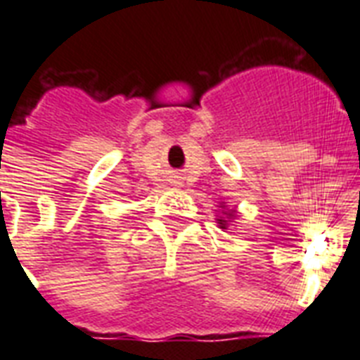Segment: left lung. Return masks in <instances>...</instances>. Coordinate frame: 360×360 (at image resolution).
I'll return each instance as SVG.
<instances>
[{"label": "left lung", "mask_w": 360, "mask_h": 360, "mask_svg": "<svg viewBox=\"0 0 360 360\" xmlns=\"http://www.w3.org/2000/svg\"><path fill=\"white\" fill-rule=\"evenodd\" d=\"M237 217L236 209H228L224 202L220 203V211L217 213V224H219L220 230H228L230 222Z\"/></svg>", "instance_id": "1"}]
</instances>
